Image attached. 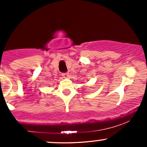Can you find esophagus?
Segmentation results:
<instances>
[{
    "label": "esophagus",
    "instance_id": "34e87169",
    "mask_svg": "<svg viewBox=\"0 0 147 147\" xmlns=\"http://www.w3.org/2000/svg\"><path fill=\"white\" fill-rule=\"evenodd\" d=\"M61 75L64 77V78H67V77L69 76V73L68 72H64V73H62Z\"/></svg>",
    "mask_w": 147,
    "mask_h": 147
}]
</instances>
